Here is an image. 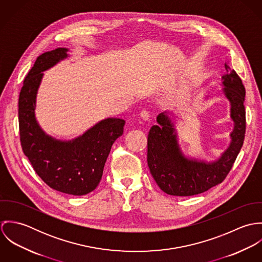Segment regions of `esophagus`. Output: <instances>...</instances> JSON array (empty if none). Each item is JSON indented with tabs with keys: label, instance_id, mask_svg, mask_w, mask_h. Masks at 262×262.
I'll return each mask as SVG.
<instances>
[{
	"label": "esophagus",
	"instance_id": "34e87169",
	"mask_svg": "<svg viewBox=\"0 0 262 262\" xmlns=\"http://www.w3.org/2000/svg\"><path fill=\"white\" fill-rule=\"evenodd\" d=\"M140 117H141L143 120L147 121V120H149V112H148V111H146V110H142L141 113H140Z\"/></svg>",
	"mask_w": 262,
	"mask_h": 262
}]
</instances>
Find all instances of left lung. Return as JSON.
Segmentation results:
<instances>
[{
  "label": "left lung",
  "mask_w": 262,
  "mask_h": 262,
  "mask_svg": "<svg viewBox=\"0 0 262 262\" xmlns=\"http://www.w3.org/2000/svg\"><path fill=\"white\" fill-rule=\"evenodd\" d=\"M227 74L222 76L225 97L231 105L234 122L231 143L213 162L188 159L178 143L177 131L167 113L157 116V125L149 130L147 163L150 173L161 190L170 195L187 196L202 193L221 184L231 170L243 145L246 129L245 88L234 70L225 63Z\"/></svg>",
  "instance_id": "obj_1"
}]
</instances>
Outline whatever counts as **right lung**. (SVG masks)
Returning a JSON list of instances; mask_svg holds the SVG:
<instances>
[{
	"mask_svg": "<svg viewBox=\"0 0 262 262\" xmlns=\"http://www.w3.org/2000/svg\"><path fill=\"white\" fill-rule=\"evenodd\" d=\"M69 49L56 48L39 55L26 75L19 96V130L24 154L48 187L82 195L98 187L113 143L123 134L125 121L105 119L71 141L48 136L38 125L35 104L43 72L68 57Z\"/></svg>",
	"mask_w": 262,
	"mask_h": 262,
	"instance_id": "right-lung-1",
	"label": "right lung"
}]
</instances>
